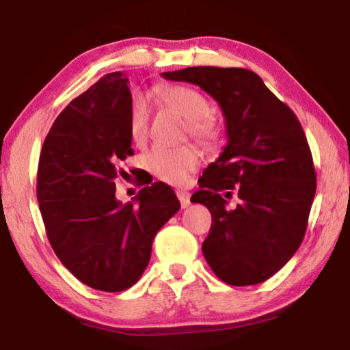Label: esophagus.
Instances as JSON below:
<instances>
[{
    "label": "esophagus",
    "instance_id": "1",
    "mask_svg": "<svg viewBox=\"0 0 350 350\" xmlns=\"http://www.w3.org/2000/svg\"><path fill=\"white\" fill-rule=\"evenodd\" d=\"M176 195H177V198H179L182 207H187L190 204V193L189 191H187V190H177Z\"/></svg>",
    "mask_w": 350,
    "mask_h": 350
}]
</instances>
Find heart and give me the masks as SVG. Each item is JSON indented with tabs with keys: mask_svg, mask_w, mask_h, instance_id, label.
<instances>
[{
	"mask_svg": "<svg viewBox=\"0 0 350 350\" xmlns=\"http://www.w3.org/2000/svg\"><path fill=\"white\" fill-rule=\"evenodd\" d=\"M160 98L166 107L174 109L187 121L193 138L202 144H212L218 138V130L212 119L211 103L200 91L187 86H166L160 90ZM149 105L143 96H135L130 103L129 132L135 143H143L148 135ZM146 168L157 179L171 185H182L200 165V152L191 146L161 148L149 150L144 159Z\"/></svg>",
	"mask_w": 350,
	"mask_h": 350,
	"instance_id": "obj_1",
	"label": "heart"
}]
</instances>
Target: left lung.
<instances>
[{
	"label": "left lung",
	"instance_id": "1",
	"mask_svg": "<svg viewBox=\"0 0 350 350\" xmlns=\"http://www.w3.org/2000/svg\"><path fill=\"white\" fill-rule=\"evenodd\" d=\"M161 77L200 86L225 114L228 144L191 196L212 213L202 254L228 284L262 283L294 256L308 225L316 171L304 129L248 69L187 67ZM232 189L241 200L236 209L224 200Z\"/></svg>",
	"mask_w": 350,
	"mask_h": 350
}]
</instances>
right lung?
Instances as JSON below:
<instances>
[{
    "instance_id": "1",
    "label": "right lung",
    "mask_w": 350,
    "mask_h": 350,
    "mask_svg": "<svg viewBox=\"0 0 350 350\" xmlns=\"http://www.w3.org/2000/svg\"><path fill=\"white\" fill-rule=\"evenodd\" d=\"M129 78L113 72L62 109L46 135L38 201L46 237L69 272L92 289L121 292L148 267L159 229L179 211L163 182L116 200L119 163L133 155Z\"/></svg>"
}]
</instances>
